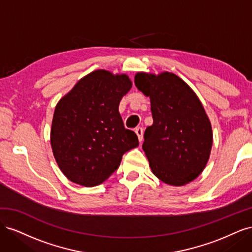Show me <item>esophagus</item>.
Instances as JSON below:
<instances>
[{
  "instance_id": "34e87169",
  "label": "esophagus",
  "mask_w": 252,
  "mask_h": 252,
  "mask_svg": "<svg viewBox=\"0 0 252 252\" xmlns=\"http://www.w3.org/2000/svg\"><path fill=\"white\" fill-rule=\"evenodd\" d=\"M135 133H136V135H138V139H139V142L141 143L142 141H143V139H144V130H143V128L142 127H138V128H135Z\"/></svg>"
}]
</instances>
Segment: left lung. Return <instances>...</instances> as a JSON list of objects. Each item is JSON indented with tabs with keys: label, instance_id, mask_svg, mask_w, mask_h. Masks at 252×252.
<instances>
[{
	"label": "left lung",
	"instance_id": "left-lung-1",
	"mask_svg": "<svg viewBox=\"0 0 252 252\" xmlns=\"http://www.w3.org/2000/svg\"><path fill=\"white\" fill-rule=\"evenodd\" d=\"M136 88L150 98L154 124L142 148L152 173L166 184L183 186L205 169L212 147V128L194 91L177 74L138 72Z\"/></svg>",
	"mask_w": 252,
	"mask_h": 252
}]
</instances>
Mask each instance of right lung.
Wrapping results in <instances>:
<instances>
[{
	"mask_svg": "<svg viewBox=\"0 0 252 252\" xmlns=\"http://www.w3.org/2000/svg\"><path fill=\"white\" fill-rule=\"evenodd\" d=\"M132 87L125 73L98 69L83 77L58 102L50 144L65 177L85 187L100 185L116 171L122 157L139 146L124 127L120 102Z\"/></svg>",
	"mask_w": 252,
	"mask_h": 252,
	"instance_id": "1",
	"label": "right lung"
}]
</instances>
